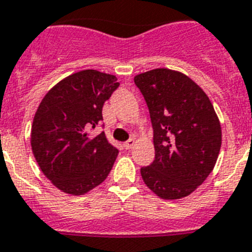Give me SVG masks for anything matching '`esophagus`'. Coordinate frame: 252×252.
<instances>
[{
    "instance_id": "1",
    "label": "esophagus",
    "mask_w": 252,
    "mask_h": 252,
    "mask_svg": "<svg viewBox=\"0 0 252 252\" xmlns=\"http://www.w3.org/2000/svg\"><path fill=\"white\" fill-rule=\"evenodd\" d=\"M134 145H136V140H134V138H130V140H128L126 142H124V147H126V149H128V150H129V149H132Z\"/></svg>"
}]
</instances>
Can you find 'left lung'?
Wrapping results in <instances>:
<instances>
[{
    "label": "left lung",
    "instance_id": "8db88e82",
    "mask_svg": "<svg viewBox=\"0 0 252 252\" xmlns=\"http://www.w3.org/2000/svg\"><path fill=\"white\" fill-rule=\"evenodd\" d=\"M150 112L155 159L141 168L161 199L188 197L212 172L221 147V126L210 98L185 73L155 68L134 76Z\"/></svg>",
    "mask_w": 252,
    "mask_h": 252
}]
</instances>
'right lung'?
Instances as JSON below:
<instances>
[{
    "mask_svg": "<svg viewBox=\"0 0 252 252\" xmlns=\"http://www.w3.org/2000/svg\"><path fill=\"white\" fill-rule=\"evenodd\" d=\"M119 87L114 75L84 69L61 80L45 94L34 114L31 146L38 167L55 188L83 195L102 184L119 151L105 132L102 107Z\"/></svg>",
    "mask_w": 252,
    "mask_h": 252,
    "instance_id": "right-lung-1",
    "label": "right lung"
}]
</instances>
